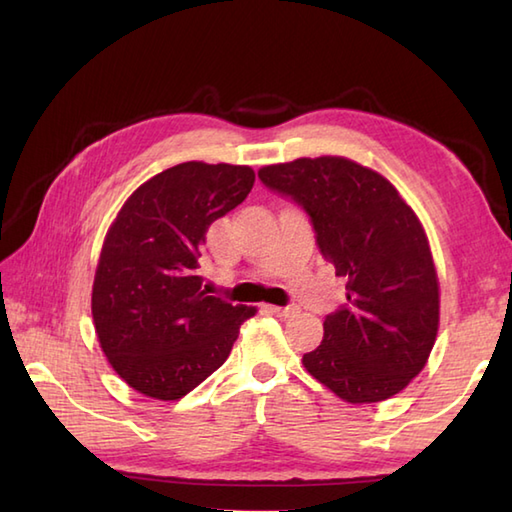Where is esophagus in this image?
Instances as JSON below:
<instances>
[{"label":"esophagus","instance_id":"esophagus-1","mask_svg":"<svg viewBox=\"0 0 512 512\" xmlns=\"http://www.w3.org/2000/svg\"><path fill=\"white\" fill-rule=\"evenodd\" d=\"M268 310L273 312V314H277V317H281V319L297 317V312H299V308H297V306H270Z\"/></svg>","mask_w":512,"mask_h":512}]
</instances>
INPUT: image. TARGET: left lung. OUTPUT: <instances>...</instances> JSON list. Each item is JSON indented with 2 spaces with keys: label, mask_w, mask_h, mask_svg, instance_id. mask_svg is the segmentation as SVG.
I'll return each mask as SVG.
<instances>
[{
  "label": "left lung",
  "mask_w": 512,
  "mask_h": 512,
  "mask_svg": "<svg viewBox=\"0 0 512 512\" xmlns=\"http://www.w3.org/2000/svg\"><path fill=\"white\" fill-rule=\"evenodd\" d=\"M264 187L308 213L347 303L323 321L308 372L347 402H380L427 363L440 321L438 275L416 213L380 173L339 156L259 169Z\"/></svg>",
  "instance_id": "obj_1"
}]
</instances>
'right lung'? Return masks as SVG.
<instances>
[{
  "label": "right lung",
  "instance_id": "add662e5",
  "mask_svg": "<svg viewBox=\"0 0 512 512\" xmlns=\"http://www.w3.org/2000/svg\"><path fill=\"white\" fill-rule=\"evenodd\" d=\"M255 171L182 162L129 195L107 231L92 317L107 361L129 387L178 400L231 354L255 308L206 295V231L253 189Z\"/></svg>",
  "mask_w": 512,
  "mask_h": 512
}]
</instances>
